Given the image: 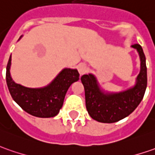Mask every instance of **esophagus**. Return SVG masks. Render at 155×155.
<instances>
[{"instance_id": "esophagus-1", "label": "esophagus", "mask_w": 155, "mask_h": 155, "mask_svg": "<svg viewBox=\"0 0 155 155\" xmlns=\"http://www.w3.org/2000/svg\"><path fill=\"white\" fill-rule=\"evenodd\" d=\"M87 70H88V68L84 64H80L78 65V71H79V73H80L81 75L86 74L87 72Z\"/></svg>"}]
</instances>
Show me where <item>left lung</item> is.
Wrapping results in <instances>:
<instances>
[{
  "mask_svg": "<svg viewBox=\"0 0 155 155\" xmlns=\"http://www.w3.org/2000/svg\"><path fill=\"white\" fill-rule=\"evenodd\" d=\"M138 52L140 72L133 86L125 91L111 92L104 90L93 74L82 75L85 88L86 107L93 120L102 123H114L127 117L143 98L147 88V66L143 50L138 44L131 46Z\"/></svg>",
  "mask_w": 155,
  "mask_h": 155,
  "instance_id": "left-lung-1",
  "label": "left lung"
}]
</instances>
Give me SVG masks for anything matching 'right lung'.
<instances>
[{"label": "right lung", "mask_w": 155, "mask_h": 155, "mask_svg": "<svg viewBox=\"0 0 155 155\" xmlns=\"http://www.w3.org/2000/svg\"><path fill=\"white\" fill-rule=\"evenodd\" d=\"M23 35L18 39L19 41ZM12 56L7 65L6 80L12 99L29 114L39 118H51L59 113L69 86L80 79L76 69L64 68L47 86L31 88L16 83L11 76Z\"/></svg>", "instance_id": "1"}]
</instances>
